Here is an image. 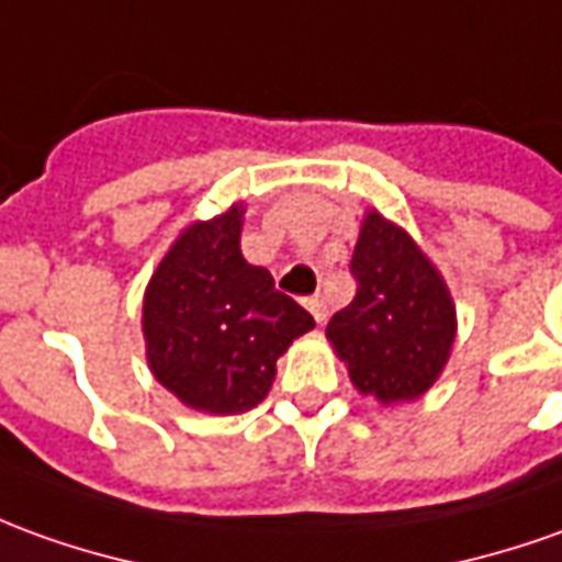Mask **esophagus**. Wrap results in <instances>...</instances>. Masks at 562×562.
I'll return each instance as SVG.
<instances>
[{"mask_svg":"<svg viewBox=\"0 0 562 562\" xmlns=\"http://www.w3.org/2000/svg\"><path fill=\"white\" fill-rule=\"evenodd\" d=\"M305 308L315 315V321H318V324H324V321H327V303H324V296H321V293L308 296V300H305Z\"/></svg>","mask_w":562,"mask_h":562,"instance_id":"esophagus-1","label":"esophagus"}]
</instances>
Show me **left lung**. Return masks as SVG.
Masks as SVG:
<instances>
[{"label": "left lung", "instance_id": "8db88e82", "mask_svg": "<svg viewBox=\"0 0 562 562\" xmlns=\"http://www.w3.org/2000/svg\"><path fill=\"white\" fill-rule=\"evenodd\" d=\"M355 300L327 324L361 394L382 404L428 392L450 358L456 308L443 278L404 229L370 211L351 257Z\"/></svg>", "mask_w": 562, "mask_h": 562}]
</instances>
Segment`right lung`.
<instances>
[{
    "label": "right lung",
    "mask_w": 562,
    "mask_h": 562,
    "mask_svg": "<svg viewBox=\"0 0 562 562\" xmlns=\"http://www.w3.org/2000/svg\"><path fill=\"white\" fill-rule=\"evenodd\" d=\"M241 214L195 223L161 259L143 300L146 358L186 406L244 413L257 406L288 346L315 318L274 278L241 257Z\"/></svg>",
    "instance_id": "right-lung-1"
}]
</instances>
